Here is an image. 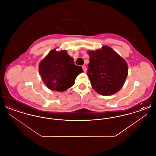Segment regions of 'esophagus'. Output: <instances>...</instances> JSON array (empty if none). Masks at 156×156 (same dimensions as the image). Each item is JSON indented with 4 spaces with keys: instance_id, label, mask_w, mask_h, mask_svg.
<instances>
[{
    "instance_id": "obj_1",
    "label": "esophagus",
    "mask_w": 156,
    "mask_h": 156,
    "mask_svg": "<svg viewBox=\"0 0 156 156\" xmlns=\"http://www.w3.org/2000/svg\"><path fill=\"white\" fill-rule=\"evenodd\" d=\"M82 69H83V70L84 72H86V71H87V67H85V66H82Z\"/></svg>"
}]
</instances>
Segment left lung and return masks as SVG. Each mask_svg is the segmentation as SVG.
Segmentation results:
<instances>
[{"mask_svg":"<svg viewBox=\"0 0 156 156\" xmlns=\"http://www.w3.org/2000/svg\"><path fill=\"white\" fill-rule=\"evenodd\" d=\"M88 53L90 58L87 75L92 88L98 94L105 96L118 92L128 74L126 61L106 45Z\"/></svg>","mask_w":156,"mask_h":156,"instance_id":"left-lung-1","label":"left lung"}]
</instances>
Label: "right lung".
Listing matches in <instances>:
<instances>
[{
  "instance_id": "1",
  "label": "right lung",
  "mask_w": 156,
  "mask_h": 156,
  "mask_svg": "<svg viewBox=\"0 0 156 156\" xmlns=\"http://www.w3.org/2000/svg\"><path fill=\"white\" fill-rule=\"evenodd\" d=\"M73 58L66 50L54 49L39 64V73L45 85L51 90L65 91L74 85L82 68L74 64Z\"/></svg>"
}]
</instances>
